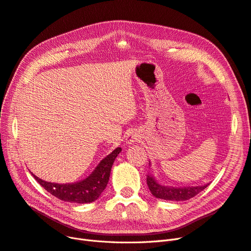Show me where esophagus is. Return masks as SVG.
Masks as SVG:
<instances>
[{"label": "esophagus", "instance_id": "esophagus-1", "mask_svg": "<svg viewBox=\"0 0 251 251\" xmlns=\"http://www.w3.org/2000/svg\"><path fill=\"white\" fill-rule=\"evenodd\" d=\"M125 140H126V144L131 145V144H134V143L140 141V135H138V133L136 131L130 130L126 133Z\"/></svg>", "mask_w": 251, "mask_h": 251}]
</instances>
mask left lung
I'll return each instance as SVG.
<instances>
[{
  "mask_svg": "<svg viewBox=\"0 0 251 251\" xmlns=\"http://www.w3.org/2000/svg\"><path fill=\"white\" fill-rule=\"evenodd\" d=\"M147 184L151 193L157 199H161L165 201H187L198 193L205 189L209 184L201 185V186H189V187H173L164 186L155 180L152 175L147 176Z\"/></svg>",
  "mask_w": 251,
  "mask_h": 251,
  "instance_id": "1",
  "label": "left lung"
}]
</instances>
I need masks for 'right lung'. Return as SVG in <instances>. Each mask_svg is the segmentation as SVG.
<instances>
[{"label": "right lung", "instance_id": "add662e5", "mask_svg": "<svg viewBox=\"0 0 251 251\" xmlns=\"http://www.w3.org/2000/svg\"><path fill=\"white\" fill-rule=\"evenodd\" d=\"M121 151V148H117L99 162L89 177L75 183L58 184L46 182L36 177L34 174L32 175L46 191L59 200L69 202L89 203L96 201L105 189L109 180L111 166Z\"/></svg>", "mask_w": 251, "mask_h": 251}]
</instances>
